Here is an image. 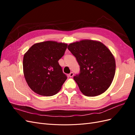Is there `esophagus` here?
<instances>
[{
    "label": "esophagus",
    "instance_id": "34e87169",
    "mask_svg": "<svg viewBox=\"0 0 135 135\" xmlns=\"http://www.w3.org/2000/svg\"><path fill=\"white\" fill-rule=\"evenodd\" d=\"M68 75H69V77H70V78H71V77H73V75H74V73H73V72H71V73H70V74H69Z\"/></svg>",
    "mask_w": 135,
    "mask_h": 135
}]
</instances>
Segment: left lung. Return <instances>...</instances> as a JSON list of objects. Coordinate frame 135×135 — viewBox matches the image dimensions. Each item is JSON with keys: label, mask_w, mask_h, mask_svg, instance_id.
I'll use <instances>...</instances> for the list:
<instances>
[{"label": "left lung", "mask_w": 135, "mask_h": 135, "mask_svg": "<svg viewBox=\"0 0 135 135\" xmlns=\"http://www.w3.org/2000/svg\"><path fill=\"white\" fill-rule=\"evenodd\" d=\"M68 50L78 62L80 71L74 76L83 95H100L111 85L115 73V60L108 47L99 41L84 39L69 44Z\"/></svg>", "instance_id": "obj_1"}]
</instances>
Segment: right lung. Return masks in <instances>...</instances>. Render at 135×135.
Returning a JSON list of instances; mask_svg holds the SVG:
<instances>
[{
	"mask_svg": "<svg viewBox=\"0 0 135 135\" xmlns=\"http://www.w3.org/2000/svg\"><path fill=\"white\" fill-rule=\"evenodd\" d=\"M67 46L66 43L50 40L34 44L25 53L23 75L32 91L44 96L59 92L67 76L58 61L64 56Z\"/></svg>",
	"mask_w": 135,
	"mask_h": 135,
	"instance_id": "add662e5",
	"label": "right lung"
}]
</instances>
